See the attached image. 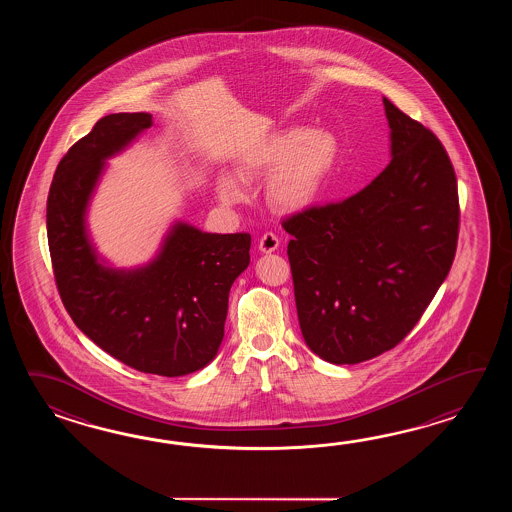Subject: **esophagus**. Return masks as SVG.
<instances>
[{
    "instance_id": "34e87169",
    "label": "esophagus",
    "mask_w": 512,
    "mask_h": 512,
    "mask_svg": "<svg viewBox=\"0 0 512 512\" xmlns=\"http://www.w3.org/2000/svg\"><path fill=\"white\" fill-rule=\"evenodd\" d=\"M278 245H280V240L272 234V232H267V234H263L261 236L260 241H258V249L263 254H271V252L276 251L278 249Z\"/></svg>"
}]
</instances>
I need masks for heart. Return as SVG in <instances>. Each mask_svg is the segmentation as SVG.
Listing matches in <instances>:
<instances>
[{"instance_id": "heart-1", "label": "heart", "mask_w": 512, "mask_h": 512, "mask_svg": "<svg viewBox=\"0 0 512 512\" xmlns=\"http://www.w3.org/2000/svg\"><path fill=\"white\" fill-rule=\"evenodd\" d=\"M338 157L340 141L333 131L289 126L243 153L238 175L249 183L272 174L265 199L274 212L291 216L315 205ZM216 190L219 201L229 207L245 197L243 183L232 174L219 175Z\"/></svg>"}]
</instances>
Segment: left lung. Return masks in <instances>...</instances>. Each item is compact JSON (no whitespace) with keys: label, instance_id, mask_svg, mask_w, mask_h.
<instances>
[{"label":"left lung","instance_id":"8db88e82","mask_svg":"<svg viewBox=\"0 0 512 512\" xmlns=\"http://www.w3.org/2000/svg\"><path fill=\"white\" fill-rule=\"evenodd\" d=\"M382 104L390 164L359 194L283 223L302 337L338 366L395 348L456 256L457 181L445 148L388 98Z\"/></svg>","mask_w":512,"mask_h":512}]
</instances>
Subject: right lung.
<instances>
[{"label":"right lung","instance_id":"right-lung-1","mask_svg":"<svg viewBox=\"0 0 512 512\" xmlns=\"http://www.w3.org/2000/svg\"><path fill=\"white\" fill-rule=\"evenodd\" d=\"M150 113H113L71 146L47 197V240L67 313L98 348L130 368L183 377L216 359L229 293L251 263L249 234H212L175 219L152 260L115 267L87 214L109 159L152 128Z\"/></svg>","mask_w":512,"mask_h":512}]
</instances>
